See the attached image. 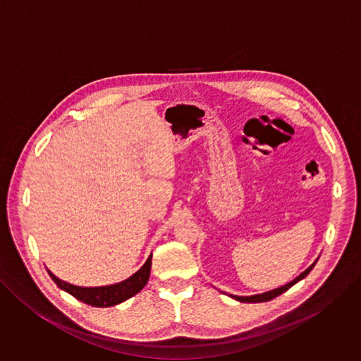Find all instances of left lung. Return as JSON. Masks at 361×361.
Listing matches in <instances>:
<instances>
[{
  "label": "left lung",
  "instance_id": "obj_1",
  "mask_svg": "<svg viewBox=\"0 0 361 361\" xmlns=\"http://www.w3.org/2000/svg\"><path fill=\"white\" fill-rule=\"evenodd\" d=\"M317 263V262H316ZM316 263L314 264H312L310 267H308L304 273H301L297 279H294L291 283H288V284H286V286H283V287H280V288H276V290H273V291H269V293H263V294H257V295H248V297H238V295H231L233 298H235V300H238V301H241V302H263V301H270V300H273V298H276V297H279L280 294H283L284 291H287L290 287H293L297 281H300V280H302L308 273H310L312 270H313V267L316 266Z\"/></svg>",
  "mask_w": 361,
  "mask_h": 361
}]
</instances>
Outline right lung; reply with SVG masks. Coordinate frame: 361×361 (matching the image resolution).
Listing matches in <instances>:
<instances>
[{
    "label": "right lung",
    "mask_w": 361,
    "mask_h": 361,
    "mask_svg": "<svg viewBox=\"0 0 361 361\" xmlns=\"http://www.w3.org/2000/svg\"><path fill=\"white\" fill-rule=\"evenodd\" d=\"M149 270H151V255L148 257L145 264L128 280L114 284V286L92 287V288L91 287H77V286L68 284V283L57 279L53 273L48 271V274L51 276V279L54 280V283L60 288L66 290L77 300H80L88 305H92V307H111V305L123 302L127 298L140 293L148 281Z\"/></svg>",
    "instance_id": "right-lung-1"
}]
</instances>
